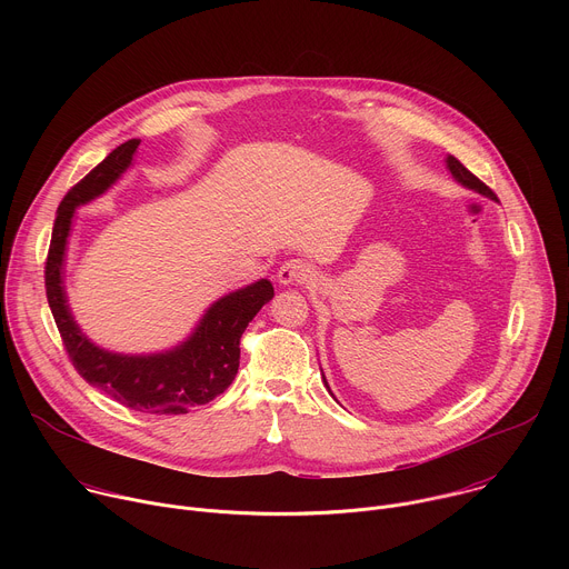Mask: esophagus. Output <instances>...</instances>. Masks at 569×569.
<instances>
[{
	"instance_id": "obj_1",
	"label": "esophagus",
	"mask_w": 569,
	"mask_h": 569,
	"mask_svg": "<svg viewBox=\"0 0 569 569\" xmlns=\"http://www.w3.org/2000/svg\"><path fill=\"white\" fill-rule=\"evenodd\" d=\"M308 277H310V268H308L303 261H299V259L286 261V263L279 268V272H277V281H279L281 286L303 283Z\"/></svg>"
}]
</instances>
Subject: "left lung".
<instances>
[{
  "label": "left lung",
  "instance_id": "obj_1",
  "mask_svg": "<svg viewBox=\"0 0 569 569\" xmlns=\"http://www.w3.org/2000/svg\"><path fill=\"white\" fill-rule=\"evenodd\" d=\"M446 169H448V173L452 176V180H455L457 184H461L463 189H470V191H475V193H479V196H483V198L496 200V193H493L489 187H486L483 182H479V180L461 164V161H459L457 157L446 154ZM321 380H323V385H327V389L331 391V387H329L327 376H323V371H321Z\"/></svg>",
  "mask_w": 569,
  "mask_h": 569
}]
</instances>
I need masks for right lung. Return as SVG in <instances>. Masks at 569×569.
<instances>
[{"label":"right lung","instance_id":"1","mask_svg":"<svg viewBox=\"0 0 569 569\" xmlns=\"http://www.w3.org/2000/svg\"><path fill=\"white\" fill-rule=\"evenodd\" d=\"M139 143L141 139H128L117 146L62 198L44 270L47 299L73 367L92 387L137 412L184 415L196 405L213 400L231 385L238 373L240 336L274 297V288L268 279H259L218 297L182 342L152 353L110 351L83 333L71 312L64 286L76 209L106 196L128 173Z\"/></svg>","mask_w":569,"mask_h":569}]
</instances>
